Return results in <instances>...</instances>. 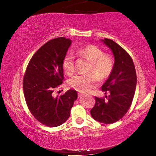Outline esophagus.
<instances>
[{
  "label": "esophagus",
  "instance_id": "1",
  "mask_svg": "<svg viewBox=\"0 0 156 156\" xmlns=\"http://www.w3.org/2000/svg\"><path fill=\"white\" fill-rule=\"evenodd\" d=\"M82 96H83V94H81V93H78V98H81Z\"/></svg>",
  "mask_w": 156,
  "mask_h": 156
}]
</instances>
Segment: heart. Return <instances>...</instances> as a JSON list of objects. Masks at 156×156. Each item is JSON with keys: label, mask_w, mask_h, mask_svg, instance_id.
Wrapping results in <instances>:
<instances>
[{"label": "heart", "mask_w": 156, "mask_h": 156, "mask_svg": "<svg viewBox=\"0 0 156 156\" xmlns=\"http://www.w3.org/2000/svg\"><path fill=\"white\" fill-rule=\"evenodd\" d=\"M77 53L83 55L91 62L89 71L92 72L78 74L69 80L71 87L80 92H89L96 86L98 77L105 79L111 74L114 67V60L110 55L104 54L101 48L94 44L80 47L76 50ZM64 73L70 76L75 72V56L72 53H66L62 62Z\"/></svg>", "instance_id": "obj_1"}]
</instances>
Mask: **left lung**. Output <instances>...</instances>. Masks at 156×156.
<instances>
[{
    "label": "left lung",
    "mask_w": 156,
    "mask_h": 156,
    "mask_svg": "<svg viewBox=\"0 0 156 156\" xmlns=\"http://www.w3.org/2000/svg\"><path fill=\"white\" fill-rule=\"evenodd\" d=\"M112 50L114 64L108 80L102 90L108 94L105 98L95 97V104L91 109L92 118L105 124L114 123L122 119L130 108L136 87V73L130 55L115 42L102 39Z\"/></svg>",
    "instance_id": "obj_1"
}]
</instances>
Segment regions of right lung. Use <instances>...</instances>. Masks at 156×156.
I'll use <instances>...</instances> for the list:
<instances>
[{"instance_id":"1","label":"right lung","mask_w":156,"mask_h":156,"mask_svg":"<svg viewBox=\"0 0 156 156\" xmlns=\"http://www.w3.org/2000/svg\"><path fill=\"white\" fill-rule=\"evenodd\" d=\"M71 40L58 37L48 41L34 54L23 78V92L28 109L37 120L46 126H59L67 120L76 90L55 97L53 92L63 83V58Z\"/></svg>"}]
</instances>
